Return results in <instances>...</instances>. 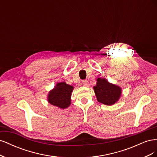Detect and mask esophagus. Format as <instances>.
Segmentation results:
<instances>
[{
  "label": "esophagus",
  "instance_id": "obj_1",
  "mask_svg": "<svg viewBox=\"0 0 157 157\" xmlns=\"http://www.w3.org/2000/svg\"><path fill=\"white\" fill-rule=\"evenodd\" d=\"M82 83V85H83V86H86L87 85H88V81H87L86 80H83Z\"/></svg>",
  "mask_w": 157,
  "mask_h": 157
}]
</instances>
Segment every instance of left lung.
<instances>
[{
    "label": "left lung",
    "instance_id": "obj_1",
    "mask_svg": "<svg viewBox=\"0 0 157 157\" xmlns=\"http://www.w3.org/2000/svg\"><path fill=\"white\" fill-rule=\"evenodd\" d=\"M94 90L98 102L106 105L116 103L122 95V88L115 84L109 82L105 78H98Z\"/></svg>",
    "mask_w": 157,
    "mask_h": 157
}]
</instances>
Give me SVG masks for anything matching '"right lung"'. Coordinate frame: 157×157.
<instances>
[{
    "label": "right lung",
    "mask_w": 157,
    "mask_h": 157,
    "mask_svg": "<svg viewBox=\"0 0 157 157\" xmlns=\"http://www.w3.org/2000/svg\"><path fill=\"white\" fill-rule=\"evenodd\" d=\"M74 87L65 82H58L54 88L49 91L47 101L52 105L59 109H66L71 103V94Z\"/></svg>",
    "instance_id": "obj_1"
}]
</instances>
